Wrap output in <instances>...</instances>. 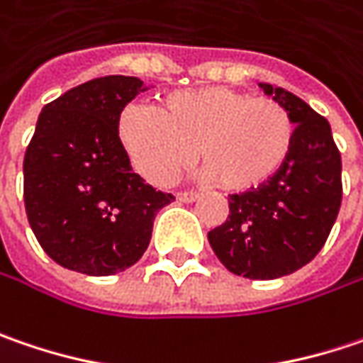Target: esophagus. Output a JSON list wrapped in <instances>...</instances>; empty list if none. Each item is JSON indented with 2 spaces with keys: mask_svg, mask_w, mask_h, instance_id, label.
Segmentation results:
<instances>
[{
  "mask_svg": "<svg viewBox=\"0 0 363 363\" xmlns=\"http://www.w3.org/2000/svg\"><path fill=\"white\" fill-rule=\"evenodd\" d=\"M175 198L182 202H194V200H198V194L196 191H177Z\"/></svg>",
  "mask_w": 363,
  "mask_h": 363,
  "instance_id": "obj_1",
  "label": "esophagus"
}]
</instances>
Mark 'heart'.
I'll use <instances>...</instances> for the list:
<instances>
[{"mask_svg":"<svg viewBox=\"0 0 363 363\" xmlns=\"http://www.w3.org/2000/svg\"><path fill=\"white\" fill-rule=\"evenodd\" d=\"M116 133L133 167L153 184H169L196 153L220 190L243 194L281 172L296 124L280 101L212 85L169 91L157 110L130 104Z\"/></svg>","mask_w":363,"mask_h":363,"instance_id":"heart-1","label":"heart"}]
</instances>
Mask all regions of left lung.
<instances>
[{
	"label": "left lung",
	"instance_id": "1",
	"mask_svg": "<svg viewBox=\"0 0 363 363\" xmlns=\"http://www.w3.org/2000/svg\"><path fill=\"white\" fill-rule=\"evenodd\" d=\"M290 112L296 138L281 172L257 190L230 194L228 216L208 241L228 272L274 280L313 262L341 208V153L331 126L298 96L262 83Z\"/></svg>",
	"mask_w": 363,
	"mask_h": 363
}]
</instances>
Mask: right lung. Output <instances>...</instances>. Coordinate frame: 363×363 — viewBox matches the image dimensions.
<instances>
[{
  "label": "right lung",
  "mask_w": 363,
  "mask_h": 363,
  "mask_svg": "<svg viewBox=\"0 0 363 363\" xmlns=\"http://www.w3.org/2000/svg\"><path fill=\"white\" fill-rule=\"evenodd\" d=\"M147 87L108 75L46 104L24 157V206L45 253L67 269L114 276L151 241L155 214L173 202L133 172L120 112Z\"/></svg>",
  "instance_id": "1"
}]
</instances>
